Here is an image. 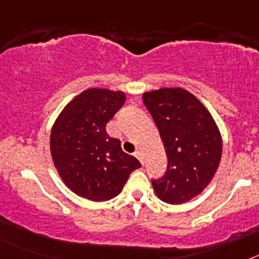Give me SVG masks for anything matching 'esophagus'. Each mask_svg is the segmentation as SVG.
Returning <instances> with one entry per match:
<instances>
[{
    "label": "esophagus",
    "mask_w": 259,
    "mask_h": 259,
    "mask_svg": "<svg viewBox=\"0 0 259 259\" xmlns=\"http://www.w3.org/2000/svg\"><path fill=\"white\" fill-rule=\"evenodd\" d=\"M135 155H136V158L139 159V161L141 162V164H144V154L141 150H137L136 153H135Z\"/></svg>",
    "instance_id": "1"
}]
</instances>
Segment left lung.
<instances>
[{"mask_svg": "<svg viewBox=\"0 0 259 259\" xmlns=\"http://www.w3.org/2000/svg\"><path fill=\"white\" fill-rule=\"evenodd\" d=\"M159 130L168 164L153 180L158 198L171 205L191 201L206 188L222 158V136L209 110L183 88H161L143 95Z\"/></svg>", "mask_w": 259, "mask_h": 259, "instance_id": "8db88e82", "label": "left lung"}]
</instances>
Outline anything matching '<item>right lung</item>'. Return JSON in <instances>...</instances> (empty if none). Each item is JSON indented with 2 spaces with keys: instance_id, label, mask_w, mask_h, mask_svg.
Wrapping results in <instances>:
<instances>
[{
  "instance_id": "add662e5",
  "label": "right lung",
  "mask_w": 259,
  "mask_h": 259,
  "mask_svg": "<svg viewBox=\"0 0 259 259\" xmlns=\"http://www.w3.org/2000/svg\"><path fill=\"white\" fill-rule=\"evenodd\" d=\"M122 91L89 88L62 110L50 134V153L61 179L71 191L91 201H107L122 192L136 158L110 137L106 124L124 105Z\"/></svg>"
}]
</instances>
